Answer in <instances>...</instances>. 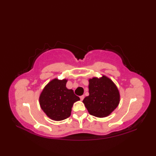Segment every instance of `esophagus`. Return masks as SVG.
I'll return each instance as SVG.
<instances>
[{"label": "esophagus", "mask_w": 156, "mask_h": 156, "mask_svg": "<svg viewBox=\"0 0 156 156\" xmlns=\"http://www.w3.org/2000/svg\"><path fill=\"white\" fill-rule=\"evenodd\" d=\"M80 100H81V101H82V100H83V99H84V95L80 96Z\"/></svg>", "instance_id": "34e87169"}]
</instances>
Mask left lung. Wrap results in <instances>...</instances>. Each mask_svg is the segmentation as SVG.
Masks as SVG:
<instances>
[{"label":"left lung","instance_id":"1","mask_svg":"<svg viewBox=\"0 0 156 156\" xmlns=\"http://www.w3.org/2000/svg\"><path fill=\"white\" fill-rule=\"evenodd\" d=\"M89 96L83 100L89 113L102 118L110 115L120 102V94L117 87L110 78L102 76L89 79Z\"/></svg>","mask_w":156,"mask_h":156}]
</instances>
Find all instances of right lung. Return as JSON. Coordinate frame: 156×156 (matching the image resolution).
<instances>
[{
  "label": "right lung",
  "mask_w": 156,
  "mask_h": 156,
  "mask_svg": "<svg viewBox=\"0 0 156 156\" xmlns=\"http://www.w3.org/2000/svg\"><path fill=\"white\" fill-rule=\"evenodd\" d=\"M66 79L51 80L43 89L39 96V105L48 117L54 121H62L71 115L72 107L80 98L72 89L66 88Z\"/></svg>",
  "instance_id": "1"
}]
</instances>
